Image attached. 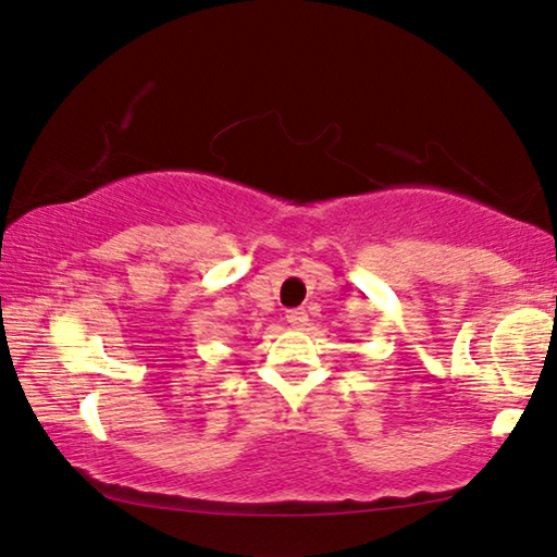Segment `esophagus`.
<instances>
[{"label": "esophagus", "mask_w": 557, "mask_h": 557, "mask_svg": "<svg viewBox=\"0 0 557 557\" xmlns=\"http://www.w3.org/2000/svg\"><path fill=\"white\" fill-rule=\"evenodd\" d=\"M287 322L293 324V326H302V324H307V312L302 310V307H299V310H289L287 312Z\"/></svg>", "instance_id": "34e87169"}]
</instances>
